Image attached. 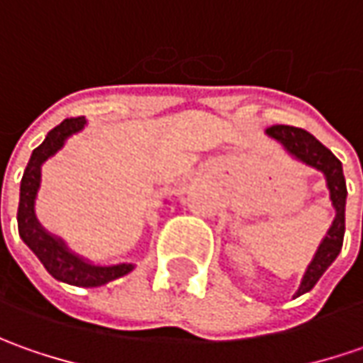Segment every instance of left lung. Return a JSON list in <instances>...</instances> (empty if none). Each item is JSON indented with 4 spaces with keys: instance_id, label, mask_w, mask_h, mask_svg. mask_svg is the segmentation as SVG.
I'll use <instances>...</instances> for the list:
<instances>
[{
    "instance_id": "left-lung-1",
    "label": "left lung",
    "mask_w": 363,
    "mask_h": 363,
    "mask_svg": "<svg viewBox=\"0 0 363 363\" xmlns=\"http://www.w3.org/2000/svg\"><path fill=\"white\" fill-rule=\"evenodd\" d=\"M272 139H277L286 151L295 157L303 161L307 165H311L315 169H319L321 174H325L328 179L329 194H331V203L335 208V220L331 224V228L325 234L323 242L319 244L317 252H315L311 264L307 267V272L301 281L299 291L295 297H299L303 293L311 291L317 281L321 279V274L328 271V267L337 258L343 244V232H345V198H347V188H345V177H343L342 161L337 160L328 147L321 141H317L311 133L299 127H291V125H272L267 129Z\"/></svg>"
}]
</instances>
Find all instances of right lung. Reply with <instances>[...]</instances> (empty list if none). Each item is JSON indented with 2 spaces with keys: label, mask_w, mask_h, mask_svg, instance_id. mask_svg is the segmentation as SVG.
Segmentation results:
<instances>
[{
  "label": "right lung",
  "mask_w": 363,
  "mask_h": 363,
  "mask_svg": "<svg viewBox=\"0 0 363 363\" xmlns=\"http://www.w3.org/2000/svg\"><path fill=\"white\" fill-rule=\"evenodd\" d=\"M86 125L84 117H70L64 119L58 127H54L46 135L44 143L35 147L32 157L26 165V172L21 177L20 186V206H18V230L23 242L32 248L40 262L46 267V271L68 285L77 286H101L115 281L123 274L133 271V264H113V267H96L86 260L70 252L62 240L54 238L52 234L44 230L34 214V200L38 188H40V167L42 163L52 157L60 147L64 145L66 137L80 131Z\"/></svg>",
  "instance_id": "1"
}]
</instances>
